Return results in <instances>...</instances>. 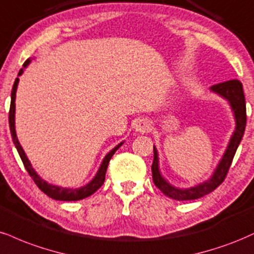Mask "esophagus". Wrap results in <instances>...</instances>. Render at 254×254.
<instances>
[{"mask_svg": "<svg viewBox=\"0 0 254 254\" xmlns=\"http://www.w3.org/2000/svg\"><path fill=\"white\" fill-rule=\"evenodd\" d=\"M150 128H151L150 122H148L147 120H144V119H142V120L136 121L135 125H134V129H135V132H138V133L148 132V130H150Z\"/></svg>", "mask_w": 254, "mask_h": 254, "instance_id": "34e87169", "label": "esophagus"}]
</instances>
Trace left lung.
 <instances>
[{
	"instance_id": "obj_1",
	"label": "left lung",
	"mask_w": 254,
	"mask_h": 254,
	"mask_svg": "<svg viewBox=\"0 0 254 254\" xmlns=\"http://www.w3.org/2000/svg\"><path fill=\"white\" fill-rule=\"evenodd\" d=\"M210 91L214 94L219 95L223 100H226L231 106L232 112L235 120V129L232 134L229 142L226 147L225 153L219 164L216 165L215 170L211 174L208 180L196 186L190 188H177L170 184L165 178L163 177L162 172L159 169V154L156 146L153 145L154 157L153 164H152V178H153L154 184L163 193H165L169 197L176 199V201H189V199H196L207 195L216 189L220 184L225 181L226 176L231 166L232 160H233L235 152L238 150L241 139L244 136L246 127V103L245 95H244L243 84L238 79L227 80V82L220 83L210 86Z\"/></svg>"
}]
</instances>
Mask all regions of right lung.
<instances>
[{
    "instance_id": "obj_1",
    "label": "right lung",
    "mask_w": 254,
    "mask_h": 254,
    "mask_svg": "<svg viewBox=\"0 0 254 254\" xmlns=\"http://www.w3.org/2000/svg\"><path fill=\"white\" fill-rule=\"evenodd\" d=\"M32 62V59H27L23 64V67L21 68L19 71V74L17 76H21L25 71V68L28 66L29 63ZM19 78L15 79L13 89H11V98H10V109H9V127H10V134H11V138H13V142L16 147L17 152H19V156L22 160L23 165L28 172L29 176L32 177V180L34 181V183L37 184L39 189L41 190L44 193H46L47 196L53 199H57V201H78V199H83L88 196H90L94 193L98 188H101V186L103 184L104 182V177H106V171L107 168H108V164L109 160L112 159L113 154L115 153L116 151L120 148V146L124 144L125 141H121L120 144H118L115 146L113 150H110L108 153L106 154V157L103 158L102 163H101L100 168H98L96 175L94 176V178L89 182L88 184L85 186L80 187V188H63V187H58L55 186V184H51L49 182H46L43 178L40 177L37 174L34 169H33L31 162L29 159L27 158L25 151H23L22 146L20 145L19 140H17L16 136V130H15V98H16V90H17V84H19Z\"/></svg>"
}]
</instances>
